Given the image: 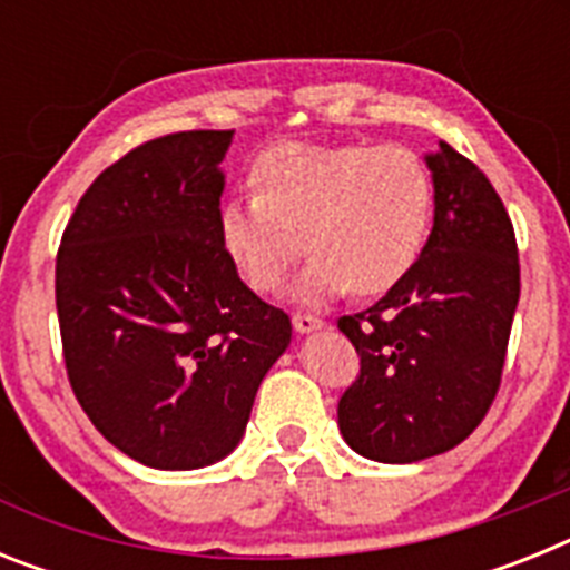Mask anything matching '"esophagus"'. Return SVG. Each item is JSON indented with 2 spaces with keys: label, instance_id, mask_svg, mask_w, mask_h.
Instances as JSON below:
<instances>
[{
  "label": "esophagus",
  "instance_id": "34e87169",
  "mask_svg": "<svg viewBox=\"0 0 570 570\" xmlns=\"http://www.w3.org/2000/svg\"><path fill=\"white\" fill-rule=\"evenodd\" d=\"M291 322H294L296 334H314V331L325 328V320H320V316L314 314H294Z\"/></svg>",
  "mask_w": 570,
  "mask_h": 570
}]
</instances>
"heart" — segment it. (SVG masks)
<instances>
[{
  "instance_id": "heart-1",
  "label": "heart",
  "mask_w": 570,
  "mask_h": 570,
  "mask_svg": "<svg viewBox=\"0 0 570 570\" xmlns=\"http://www.w3.org/2000/svg\"><path fill=\"white\" fill-rule=\"evenodd\" d=\"M256 194L225 199L216 230L242 279L259 294L311 262L291 296L322 305L347 294H385L414 268L434 216V179L400 145L279 142L254 163Z\"/></svg>"
}]
</instances>
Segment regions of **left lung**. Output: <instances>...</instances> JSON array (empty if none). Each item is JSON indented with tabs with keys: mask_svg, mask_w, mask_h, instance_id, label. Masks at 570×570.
<instances>
[{
	"mask_svg": "<svg viewBox=\"0 0 570 570\" xmlns=\"http://www.w3.org/2000/svg\"><path fill=\"white\" fill-rule=\"evenodd\" d=\"M425 163L434 228L420 259L376 305L340 320L360 354L340 431L356 454L391 465L445 454L480 425L520 302L517 236L488 176L448 142Z\"/></svg>",
	"mask_w": 570,
	"mask_h": 570,
	"instance_id": "left-lung-1",
	"label": "left lung"
}]
</instances>
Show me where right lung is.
I'll return each mask as SVG.
<instances>
[{"mask_svg":"<svg viewBox=\"0 0 570 570\" xmlns=\"http://www.w3.org/2000/svg\"><path fill=\"white\" fill-rule=\"evenodd\" d=\"M230 139L183 130L125 154L57 254L70 387L110 445L159 471L228 456L291 345L288 314L239 279L216 230Z\"/></svg>","mask_w":570,"mask_h":570,"instance_id":"right-lung-1","label":"right lung"}]
</instances>
